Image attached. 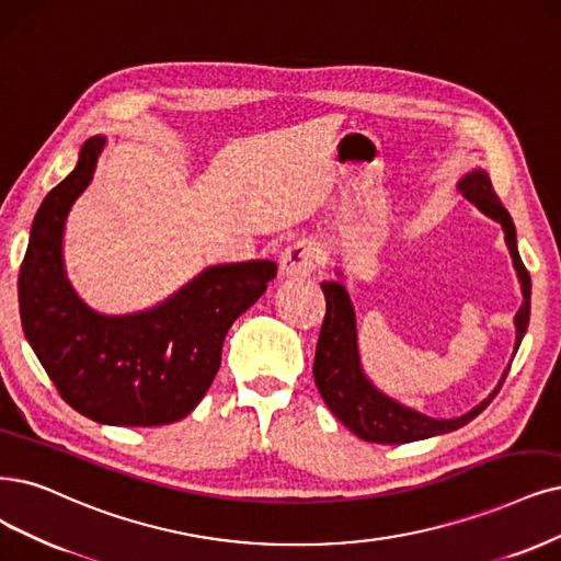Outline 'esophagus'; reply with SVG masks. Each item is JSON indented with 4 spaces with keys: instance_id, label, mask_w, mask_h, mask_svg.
I'll return each mask as SVG.
<instances>
[{
    "instance_id": "obj_1",
    "label": "esophagus",
    "mask_w": 561,
    "mask_h": 561,
    "mask_svg": "<svg viewBox=\"0 0 561 561\" xmlns=\"http://www.w3.org/2000/svg\"><path fill=\"white\" fill-rule=\"evenodd\" d=\"M319 247L312 240H298L288 244L279 256V273L288 279L307 277L317 267Z\"/></svg>"
}]
</instances>
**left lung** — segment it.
Segmentation results:
<instances>
[{"label":"left lung","mask_w":561,"mask_h":561,"mask_svg":"<svg viewBox=\"0 0 561 561\" xmlns=\"http://www.w3.org/2000/svg\"><path fill=\"white\" fill-rule=\"evenodd\" d=\"M458 190L479 207L483 215L500 221L506 233V244L511 249L513 265L517 270V279H520L523 286V307L517 309L515 314L517 354V346H520L529 325L531 277L520 254H517L513 219L502 205L500 196L494 194L490 175L485 171L476 169L467 173L458 182ZM321 288L325 296V317L314 356V381L328 409L333 411L356 437L371 444H409L427 437H437V434L453 432L473 421L494 400L496 392H500L511 365L506 367L500 386H496L479 407H473L460 419H430L425 413H419L409 407L398 404L396 400H390L381 390L371 386V381L365 377V371L360 367L356 312L354 305L348 300L346 288L340 282H323Z\"/></svg>","instance_id":"obj_1"}]
</instances>
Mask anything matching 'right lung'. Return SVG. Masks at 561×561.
<instances>
[{"label":"right lung","instance_id":"right-lung-1","mask_svg":"<svg viewBox=\"0 0 561 561\" xmlns=\"http://www.w3.org/2000/svg\"><path fill=\"white\" fill-rule=\"evenodd\" d=\"M103 142L85 140L76 169L38 207L18 277L20 321L61 400L82 416L103 425H169L203 400L228 328L265 294L277 263L213 265L148 312L96 314L65 275L61 236Z\"/></svg>","mask_w":561,"mask_h":561}]
</instances>
